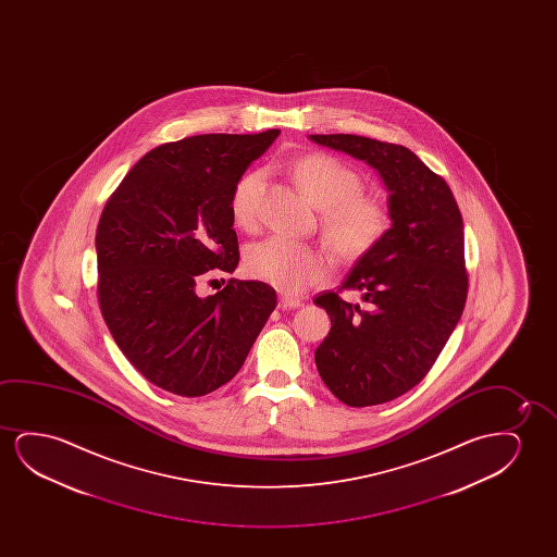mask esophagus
Instances as JSON below:
<instances>
[{"mask_svg": "<svg viewBox=\"0 0 557 557\" xmlns=\"http://www.w3.org/2000/svg\"><path fill=\"white\" fill-rule=\"evenodd\" d=\"M302 306V300L297 297H289V295H282L280 297V308L283 310H290V308H300Z\"/></svg>", "mask_w": 557, "mask_h": 557, "instance_id": "esophagus-1", "label": "esophagus"}]
</instances>
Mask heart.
Instances as JSON below:
<instances>
[{"instance_id":"b5f03b06","label":"heart","mask_w":557,"mask_h":557,"mask_svg":"<svg viewBox=\"0 0 557 557\" xmlns=\"http://www.w3.org/2000/svg\"><path fill=\"white\" fill-rule=\"evenodd\" d=\"M293 175L315 206L331 249L343 259H361L373 251L389 228L386 206L363 194V178L346 161L331 153H308L295 161ZM264 173L249 171L237 181L230 207L237 226L251 228L259 219ZM247 272L285 293H302L327 274V259L310 245L285 236H270L251 245Z\"/></svg>"}]
</instances>
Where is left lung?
Returning a JSON list of instances; mask_svg holds the SVG:
<instances>
[{"instance_id":"obj_1","label":"left lung","mask_w":557,"mask_h":557,"mask_svg":"<svg viewBox=\"0 0 557 557\" xmlns=\"http://www.w3.org/2000/svg\"><path fill=\"white\" fill-rule=\"evenodd\" d=\"M373 165L389 190L392 228L336 290L321 293L331 331L315 350L320 376L343 404H386L414 388L457 327L468 295L465 230L442 175L401 145L359 135H310ZM364 293L366 309L339 297Z\"/></svg>"}]
</instances>
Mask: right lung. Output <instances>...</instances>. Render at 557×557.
I'll list each match as a JSON object with an SVG mask.
<instances>
[{"instance_id":"1","label":"right lung","mask_w":557,"mask_h":557,"mask_svg":"<svg viewBox=\"0 0 557 557\" xmlns=\"http://www.w3.org/2000/svg\"><path fill=\"white\" fill-rule=\"evenodd\" d=\"M280 129L196 135L146 153L108 198L97 226V297L115 344L160 388L184 397L232 381L274 312V287L230 277L239 244L232 191Z\"/></svg>"}]
</instances>
